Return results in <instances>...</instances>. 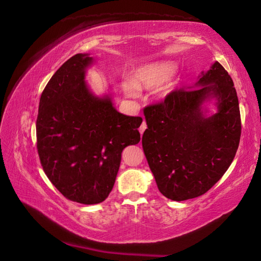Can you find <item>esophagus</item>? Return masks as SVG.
I'll use <instances>...</instances> for the list:
<instances>
[{
    "mask_svg": "<svg viewBox=\"0 0 261 261\" xmlns=\"http://www.w3.org/2000/svg\"><path fill=\"white\" fill-rule=\"evenodd\" d=\"M145 129H147V123H145L144 121H143L142 124L140 125V128H139V131H140V133L142 135V133L145 131Z\"/></svg>",
    "mask_w": 261,
    "mask_h": 261,
    "instance_id": "esophagus-1",
    "label": "esophagus"
}]
</instances>
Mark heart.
Segmentation results:
<instances>
[{
  "label": "heart",
  "instance_id": "b5f03b06",
  "mask_svg": "<svg viewBox=\"0 0 261 261\" xmlns=\"http://www.w3.org/2000/svg\"><path fill=\"white\" fill-rule=\"evenodd\" d=\"M174 73V65L171 62H152L139 66L132 72V83H122L123 93L129 98L137 96V90H156L166 94L171 88L166 83Z\"/></svg>",
  "mask_w": 261,
  "mask_h": 261
}]
</instances>
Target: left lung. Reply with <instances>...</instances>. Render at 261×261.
<instances>
[{
  "label": "left lung",
  "instance_id": "8db88e82",
  "mask_svg": "<svg viewBox=\"0 0 261 261\" xmlns=\"http://www.w3.org/2000/svg\"><path fill=\"white\" fill-rule=\"evenodd\" d=\"M215 101L208 114L205 102ZM142 148L159 191L173 201L203 195L237 152L241 121L232 79L215 62L195 86L174 90L144 109Z\"/></svg>",
  "mask_w": 261,
  "mask_h": 261
}]
</instances>
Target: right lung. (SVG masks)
Masks as SVG:
<instances>
[{
	"mask_svg": "<svg viewBox=\"0 0 261 261\" xmlns=\"http://www.w3.org/2000/svg\"><path fill=\"white\" fill-rule=\"evenodd\" d=\"M94 59L79 53L62 64L42 92L36 148L53 186L71 200L100 203L111 192L121 153L140 141V117L113 107L110 94L95 95L86 81Z\"/></svg>",
	"mask_w": 261,
	"mask_h": 261,
	"instance_id": "obj_1",
	"label": "right lung"
}]
</instances>
